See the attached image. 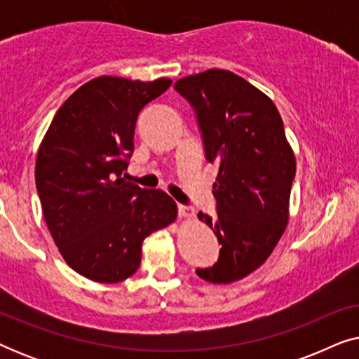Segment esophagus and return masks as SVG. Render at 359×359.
I'll list each match as a JSON object with an SVG mask.
<instances>
[{
  "label": "esophagus",
  "instance_id": "obj_1",
  "mask_svg": "<svg viewBox=\"0 0 359 359\" xmlns=\"http://www.w3.org/2000/svg\"><path fill=\"white\" fill-rule=\"evenodd\" d=\"M178 214L181 217H193V210L189 208H186L183 204H178Z\"/></svg>",
  "mask_w": 359,
  "mask_h": 359
}]
</instances>
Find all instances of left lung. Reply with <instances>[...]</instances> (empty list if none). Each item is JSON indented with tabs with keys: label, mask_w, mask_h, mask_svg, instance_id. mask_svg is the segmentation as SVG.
Here are the masks:
<instances>
[{
	"label": "left lung",
	"mask_w": 359,
	"mask_h": 359,
	"mask_svg": "<svg viewBox=\"0 0 359 359\" xmlns=\"http://www.w3.org/2000/svg\"><path fill=\"white\" fill-rule=\"evenodd\" d=\"M175 90L193 107L205 160L219 166L214 230L219 258L196 274L209 283L242 279L264 263L284 233L296 158L274 102L242 76L208 70L181 78Z\"/></svg>",
	"instance_id": "left-lung-1"
}]
</instances>
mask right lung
<instances>
[{
  "instance_id": "right-lung-1",
  "label": "right lung",
  "mask_w": 359,
  "mask_h": 359,
  "mask_svg": "<svg viewBox=\"0 0 359 359\" xmlns=\"http://www.w3.org/2000/svg\"><path fill=\"white\" fill-rule=\"evenodd\" d=\"M170 85L168 78L88 81L57 111L39 149L43 219L63 259L93 281L132 276L145 237L176 219L168 194L122 180L139 114Z\"/></svg>"
}]
</instances>
